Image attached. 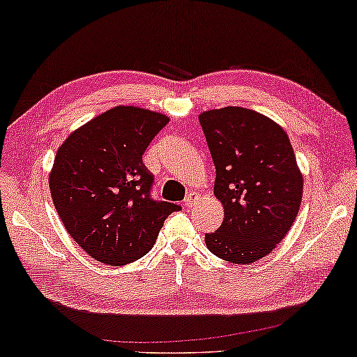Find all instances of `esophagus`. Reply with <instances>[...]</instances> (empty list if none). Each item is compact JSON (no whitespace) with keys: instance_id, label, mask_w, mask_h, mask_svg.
<instances>
[{"instance_id":"obj_1","label":"esophagus","mask_w":357,"mask_h":357,"mask_svg":"<svg viewBox=\"0 0 357 357\" xmlns=\"http://www.w3.org/2000/svg\"><path fill=\"white\" fill-rule=\"evenodd\" d=\"M199 200V193H195V192H188V195L185 197V200H183V205L185 206H188V208H190V206H193L195 205V202Z\"/></svg>"}]
</instances>
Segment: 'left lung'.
Here are the masks:
<instances>
[{
  "label": "left lung",
  "instance_id": "obj_1",
  "mask_svg": "<svg viewBox=\"0 0 357 357\" xmlns=\"http://www.w3.org/2000/svg\"><path fill=\"white\" fill-rule=\"evenodd\" d=\"M223 205L222 225L206 233V248L236 265H250L275 250L289 231L303 199V175L283 127L245 107L199 116Z\"/></svg>",
  "mask_w": 357,
  "mask_h": 357
}]
</instances>
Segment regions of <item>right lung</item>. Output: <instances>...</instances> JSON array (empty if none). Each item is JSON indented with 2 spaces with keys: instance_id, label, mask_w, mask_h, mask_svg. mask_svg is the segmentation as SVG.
<instances>
[{
  "instance_id": "right-lung-1",
  "label": "right lung",
  "mask_w": 357,
  "mask_h": 357,
  "mask_svg": "<svg viewBox=\"0 0 357 357\" xmlns=\"http://www.w3.org/2000/svg\"><path fill=\"white\" fill-rule=\"evenodd\" d=\"M164 114L119 105L74 130L57 149L51 197L66 230L92 258L122 266L151 252L165 218L180 210L151 197L142 164Z\"/></svg>"
}]
</instances>
